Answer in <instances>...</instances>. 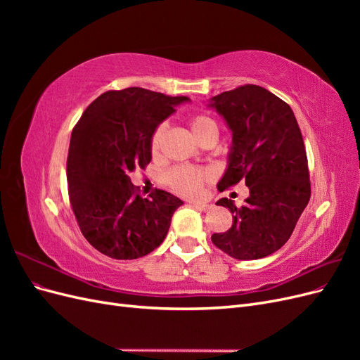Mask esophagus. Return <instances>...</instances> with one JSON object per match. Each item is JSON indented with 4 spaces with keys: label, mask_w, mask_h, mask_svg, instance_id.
Returning <instances> with one entry per match:
<instances>
[{
    "label": "esophagus",
    "mask_w": 360,
    "mask_h": 360,
    "mask_svg": "<svg viewBox=\"0 0 360 360\" xmlns=\"http://www.w3.org/2000/svg\"><path fill=\"white\" fill-rule=\"evenodd\" d=\"M193 207H197V209H200V210H202V212H205V210H209L210 209V204H207V202H200V201H197V202H193L192 204Z\"/></svg>",
    "instance_id": "34e87169"
}]
</instances>
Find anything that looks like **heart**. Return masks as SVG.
I'll use <instances>...</instances> for the list:
<instances>
[{
    "instance_id": "1",
    "label": "heart",
    "mask_w": 360,
    "mask_h": 360,
    "mask_svg": "<svg viewBox=\"0 0 360 360\" xmlns=\"http://www.w3.org/2000/svg\"><path fill=\"white\" fill-rule=\"evenodd\" d=\"M189 129L193 135V138L200 141L205 135L209 134H217L216 123L212 118L207 115H193L189 118ZM163 136H165V126L160 124L156 130L153 136H151V153L158 155L159 148L162 146ZM213 174L210 169H202V168H189V167H180L168 172L167 181L169 186L179 192L184 197H198L202 184L205 181L212 180Z\"/></svg>"
}]
</instances>
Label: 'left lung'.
<instances>
[{
  "mask_svg": "<svg viewBox=\"0 0 360 360\" xmlns=\"http://www.w3.org/2000/svg\"><path fill=\"white\" fill-rule=\"evenodd\" d=\"M207 106L224 118L233 135L217 189L240 180L249 188L240 209L228 198L216 202L233 213V225L214 233L212 242L236 259L264 258L287 243L311 197L297 120L284 101L252 84L217 94Z\"/></svg>",
  "mask_w": 360,
  "mask_h": 360,
  "instance_id": "left-lung-1",
  "label": "left lung"
}]
</instances>
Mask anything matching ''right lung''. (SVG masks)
<instances>
[{"mask_svg":"<svg viewBox=\"0 0 360 360\" xmlns=\"http://www.w3.org/2000/svg\"><path fill=\"white\" fill-rule=\"evenodd\" d=\"M188 97L130 86L106 91L75 126L68 184L76 221L89 243L115 259H135L155 250L168 234L183 201L165 191L136 195L129 172L151 160V136Z\"/></svg>","mask_w":360,"mask_h":360,"instance_id":"1","label":"right lung"}]
</instances>
